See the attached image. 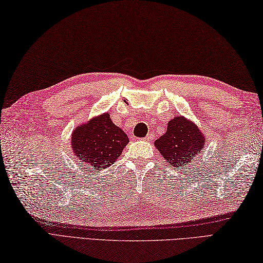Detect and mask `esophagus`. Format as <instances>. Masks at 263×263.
Instances as JSON below:
<instances>
[{
  "mask_svg": "<svg viewBox=\"0 0 263 263\" xmlns=\"http://www.w3.org/2000/svg\"><path fill=\"white\" fill-rule=\"evenodd\" d=\"M153 139V134H148V135H146V137H145V141H147V142H151Z\"/></svg>",
  "mask_w": 263,
  "mask_h": 263,
  "instance_id": "obj_1",
  "label": "esophagus"
}]
</instances>
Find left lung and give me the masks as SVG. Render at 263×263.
<instances>
[{"label":"left lung","instance_id":"1","mask_svg":"<svg viewBox=\"0 0 263 263\" xmlns=\"http://www.w3.org/2000/svg\"><path fill=\"white\" fill-rule=\"evenodd\" d=\"M165 163L174 169H184L205 147V137L195 122L183 116L168 122L167 132L154 142Z\"/></svg>","mask_w":263,"mask_h":263}]
</instances>
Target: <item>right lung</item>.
<instances>
[{"label":"right lung","mask_w":263,"mask_h":263,"mask_svg":"<svg viewBox=\"0 0 263 263\" xmlns=\"http://www.w3.org/2000/svg\"><path fill=\"white\" fill-rule=\"evenodd\" d=\"M129 142L126 133L117 127L105 112L76 127L71 135L73 157L90 170L114 164Z\"/></svg>","instance_id":"1"}]
</instances>
